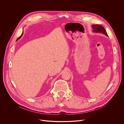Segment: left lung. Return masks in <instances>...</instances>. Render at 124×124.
I'll return each mask as SVG.
<instances>
[{
  "mask_svg": "<svg viewBox=\"0 0 124 124\" xmlns=\"http://www.w3.org/2000/svg\"><path fill=\"white\" fill-rule=\"evenodd\" d=\"M93 31L94 32H100L103 33L106 35L108 36V35L106 32V31L104 29V28L100 25H93L92 26Z\"/></svg>",
  "mask_w": 124,
  "mask_h": 124,
  "instance_id": "left-lung-1",
  "label": "left lung"
}]
</instances>
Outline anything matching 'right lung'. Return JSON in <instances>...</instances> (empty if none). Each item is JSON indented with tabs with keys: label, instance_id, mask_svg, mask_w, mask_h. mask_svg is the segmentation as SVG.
Returning <instances> with one entry per match:
<instances>
[{
	"label": "right lung",
	"instance_id": "obj_1",
	"mask_svg": "<svg viewBox=\"0 0 124 124\" xmlns=\"http://www.w3.org/2000/svg\"><path fill=\"white\" fill-rule=\"evenodd\" d=\"M23 32H22V34H21V35H20V36H19V37H18V38L17 39V40H17L18 39H19V38H20V37L22 36V34H23Z\"/></svg>",
	"mask_w": 124,
	"mask_h": 124
}]
</instances>
